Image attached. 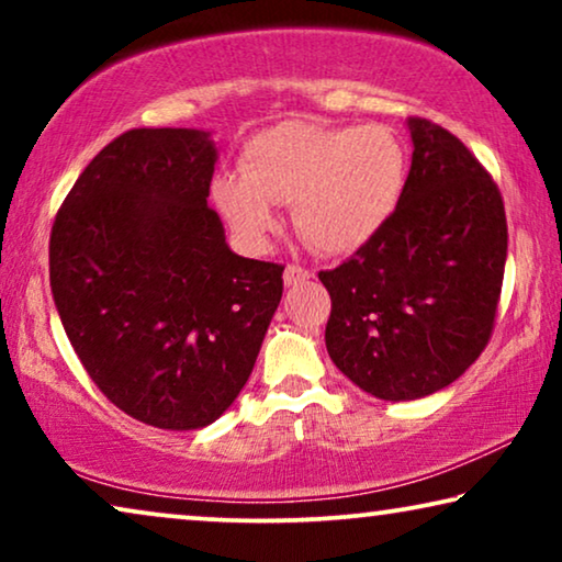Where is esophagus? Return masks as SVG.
I'll use <instances>...</instances> for the list:
<instances>
[{
	"instance_id": "1",
	"label": "esophagus",
	"mask_w": 562,
	"mask_h": 562,
	"mask_svg": "<svg viewBox=\"0 0 562 562\" xmlns=\"http://www.w3.org/2000/svg\"><path fill=\"white\" fill-rule=\"evenodd\" d=\"M310 279H312V271H306V268L296 263H289L286 271H283V283H286V286H296V283H304Z\"/></svg>"
}]
</instances>
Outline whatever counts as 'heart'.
Wrapping results in <instances>:
<instances>
[{"label":"heart","mask_w":562,"mask_h":562,"mask_svg":"<svg viewBox=\"0 0 562 562\" xmlns=\"http://www.w3.org/2000/svg\"><path fill=\"white\" fill-rule=\"evenodd\" d=\"M406 176L409 158L394 130L281 122L245 143L240 179L222 176L212 199L245 243H263L276 227L271 204H291L296 235L312 250L345 256L394 217Z\"/></svg>","instance_id":"1"}]
</instances>
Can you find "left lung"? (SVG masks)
I'll return each mask as SVG.
<instances>
[{"label":"left lung","mask_w":562,"mask_h":562,"mask_svg":"<svg viewBox=\"0 0 562 562\" xmlns=\"http://www.w3.org/2000/svg\"><path fill=\"white\" fill-rule=\"evenodd\" d=\"M412 168L379 235L333 271L325 342L368 394L409 402L465 373L491 340L506 263L502 191L448 130L409 117Z\"/></svg>","instance_id":"1"}]
</instances>
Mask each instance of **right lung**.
<instances>
[{"label":"right lung","instance_id":"right-lung-1","mask_svg":"<svg viewBox=\"0 0 562 562\" xmlns=\"http://www.w3.org/2000/svg\"><path fill=\"white\" fill-rule=\"evenodd\" d=\"M202 130L137 127L83 168L50 229V289L89 379L160 429L212 425L256 366L283 266L235 256Z\"/></svg>","mask_w":562,"mask_h":562}]
</instances>
